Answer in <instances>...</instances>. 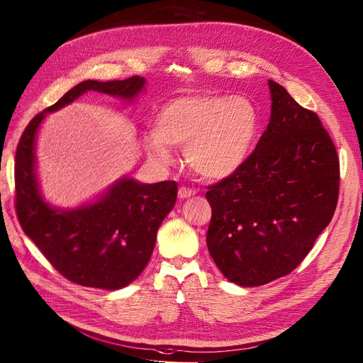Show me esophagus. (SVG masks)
Wrapping results in <instances>:
<instances>
[{
    "label": "esophagus",
    "instance_id": "obj_1",
    "mask_svg": "<svg viewBox=\"0 0 363 363\" xmlns=\"http://www.w3.org/2000/svg\"><path fill=\"white\" fill-rule=\"evenodd\" d=\"M194 195H196V190H194V189H190V187H180L179 189V198L180 199H187V198L194 196Z\"/></svg>",
    "mask_w": 363,
    "mask_h": 363
}]
</instances>
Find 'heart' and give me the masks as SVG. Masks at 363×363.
Returning <instances> with one entry per match:
<instances>
[{"mask_svg":"<svg viewBox=\"0 0 363 363\" xmlns=\"http://www.w3.org/2000/svg\"><path fill=\"white\" fill-rule=\"evenodd\" d=\"M157 135L145 147L162 167L173 164L169 146H185L186 160L198 174L224 180L249 158L259 132V113L246 96L196 94L177 98L160 111Z\"/></svg>","mask_w":363,"mask_h":363,"instance_id":"heart-1","label":"heart"}]
</instances>
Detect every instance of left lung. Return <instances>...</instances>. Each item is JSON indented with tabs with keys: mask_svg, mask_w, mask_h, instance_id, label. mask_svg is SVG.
<instances>
[{
	"mask_svg": "<svg viewBox=\"0 0 363 363\" xmlns=\"http://www.w3.org/2000/svg\"><path fill=\"white\" fill-rule=\"evenodd\" d=\"M271 117L238 173L211 186L209 255L225 279L257 287L290 274L330 224L338 199L335 146L318 116L268 80Z\"/></svg>",
	"mask_w": 363,
	"mask_h": 363,
	"instance_id": "1",
	"label": "left lung"
}]
</instances>
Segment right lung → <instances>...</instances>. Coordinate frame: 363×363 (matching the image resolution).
Wrapping results in <instances>:
<instances>
[{
    "label": "right lung",
    "mask_w": 363,
    "mask_h": 363,
    "mask_svg": "<svg viewBox=\"0 0 363 363\" xmlns=\"http://www.w3.org/2000/svg\"><path fill=\"white\" fill-rule=\"evenodd\" d=\"M146 79L84 80L28 124L16 152V211L21 228L67 280L94 289L118 290L135 281L151 259L157 231L177 199L176 182L145 184L125 176L95 201L57 208L40 194L36 138L47 114L98 92L133 102Z\"/></svg>",
    "instance_id": "1"
}]
</instances>
